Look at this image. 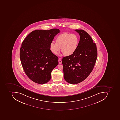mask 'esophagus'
Masks as SVG:
<instances>
[{
	"label": "esophagus",
	"mask_w": 120,
	"mask_h": 120,
	"mask_svg": "<svg viewBox=\"0 0 120 120\" xmlns=\"http://www.w3.org/2000/svg\"><path fill=\"white\" fill-rule=\"evenodd\" d=\"M58 62H59V64H62V60H60V58H59V60H58Z\"/></svg>",
	"instance_id": "34e87169"
}]
</instances>
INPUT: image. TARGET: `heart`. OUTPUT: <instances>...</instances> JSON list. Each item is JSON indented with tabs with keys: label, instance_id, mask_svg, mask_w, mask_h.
Listing matches in <instances>:
<instances>
[{
	"label": "heart",
	"instance_id": "b5f03b06",
	"mask_svg": "<svg viewBox=\"0 0 120 120\" xmlns=\"http://www.w3.org/2000/svg\"><path fill=\"white\" fill-rule=\"evenodd\" d=\"M56 42L52 41L50 48L52 53L58 54L61 48V51L65 56L73 55L77 50L79 43V38L76 34L64 33L58 35L56 38Z\"/></svg>",
	"mask_w": 120,
	"mask_h": 120
}]
</instances>
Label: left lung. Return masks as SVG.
Listing matches in <instances>:
<instances>
[{
    "mask_svg": "<svg viewBox=\"0 0 120 120\" xmlns=\"http://www.w3.org/2000/svg\"><path fill=\"white\" fill-rule=\"evenodd\" d=\"M80 36L77 50L70 56L62 60L64 78L70 84H78L84 81L93 70L97 57L96 43L84 30H76Z\"/></svg>",
    "mask_w": 120,
    "mask_h": 120,
    "instance_id": "1",
    "label": "left lung"
}]
</instances>
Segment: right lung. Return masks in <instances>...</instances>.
<instances>
[{
  "label": "right lung",
  "instance_id": "1",
  "mask_svg": "<svg viewBox=\"0 0 120 120\" xmlns=\"http://www.w3.org/2000/svg\"><path fill=\"white\" fill-rule=\"evenodd\" d=\"M60 32L56 28L36 30L29 34L22 42L20 61L24 72L33 82L44 84L51 79V72L58 64V58L50 49V45Z\"/></svg>",
  "mask_w": 120,
  "mask_h": 120
}]
</instances>
